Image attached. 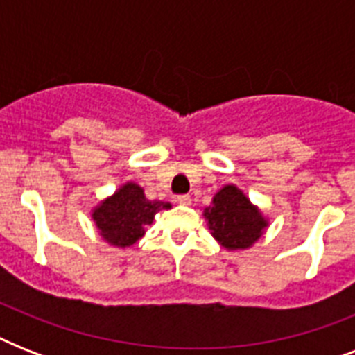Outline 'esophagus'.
Instances as JSON below:
<instances>
[{
    "instance_id": "34e87169",
    "label": "esophagus",
    "mask_w": 355,
    "mask_h": 355,
    "mask_svg": "<svg viewBox=\"0 0 355 355\" xmlns=\"http://www.w3.org/2000/svg\"><path fill=\"white\" fill-rule=\"evenodd\" d=\"M177 202H178V205L188 206V205H191V197H189V195H178Z\"/></svg>"
}]
</instances>
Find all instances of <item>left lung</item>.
I'll return each mask as SVG.
<instances>
[{"instance_id":"obj_1","label":"left lung","mask_w":355,"mask_h":355,"mask_svg":"<svg viewBox=\"0 0 355 355\" xmlns=\"http://www.w3.org/2000/svg\"><path fill=\"white\" fill-rule=\"evenodd\" d=\"M211 236L227 250H245L263 236L269 221L241 189L227 184L214 195L211 206L205 208Z\"/></svg>"}]
</instances>
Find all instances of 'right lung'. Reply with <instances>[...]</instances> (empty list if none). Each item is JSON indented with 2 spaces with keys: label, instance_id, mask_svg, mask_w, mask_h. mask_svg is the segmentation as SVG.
<instances>
[{
  "label": "right lung",
  "instance_id": "add662e5",
  "mask_svg": "<svg viewBox=\"0 0 355 355\" xmlns=\"http://www.w3.org/2000/svg\"><path fill=\"white\" fill-rule=\"evenodd\" d=\"M169 208V202L149 200L145 197L144 188L127 182L92 210V219L105 241L125 248L132 247L139 237H144L145 228L153 225L158 211Z\"/></svg>",
  "mask_w": 355,
  "mask_h": 355
}]
</instances>
